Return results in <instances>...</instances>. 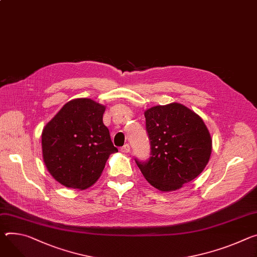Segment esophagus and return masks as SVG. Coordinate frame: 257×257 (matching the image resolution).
<instances>
[{
	"label": "esophagus",
	"instance_id": "34e87169",
	"mask_svg": "<svg viewBox=\"0 0 257 257\" xmlns=\"http://www.w3.org/2000/svg\"><path fill=\"white\" fill-rule=\"evenodd\" d=\"M121 152L124 154H128L130 152V146L129 145H125L124 147L121 148Z\"/></svg>",
	"mask_w": 257,
	"mask_h": 257
}]
</instances>
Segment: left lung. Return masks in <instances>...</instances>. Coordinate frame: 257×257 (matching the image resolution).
Wrapping results in <instances>:
<instances>
[{"label":"left lung","instance_id":"8db88e82","mask_svg":"<svg viewBox=\"0 0 257 257\" xmlns=\"http://www.w3.org/2000/svg\"><path fill=\"white\" fill-rule=\"evenodd\" d=\"M151 143L147 162L135 160L145 178L161 192H172L195 179L208 164L212 139L202 118L172 102L145 111Z\"/></svg>","mask_w":257,"mask_h":257}]
</instances>
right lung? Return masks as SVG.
Listing matches in <instances>:
<instances>
[{
	"label": "right lung",
	"instance_id": "add662e5",
	"mask_svg": "<svg viewBox=\"0 0 257 257\" xmlns=\"http://www.w3.org/2000/svg\"><path fill=\"white\" fill-rule=\"evenodd\" d=\"M105 105L89 98L65 103L42 132L43 159L66 188L86 190L100 177L113 147L102 116Z\"/></svg>",
	"mask_w": 257,
	"mask_h": 257
}]
</instances>
